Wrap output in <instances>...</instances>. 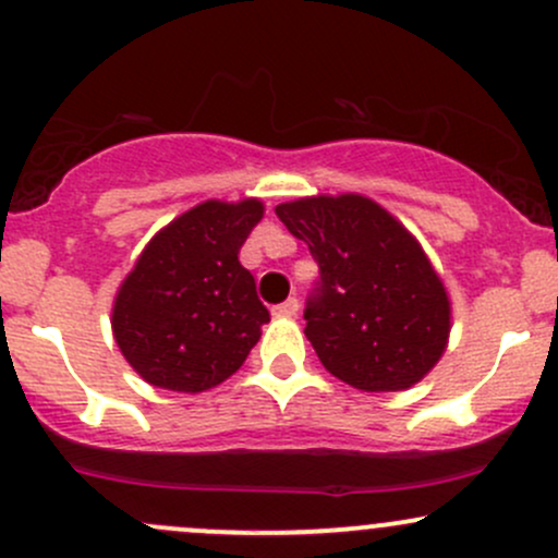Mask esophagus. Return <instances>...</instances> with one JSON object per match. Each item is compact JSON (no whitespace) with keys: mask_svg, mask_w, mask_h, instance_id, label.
I'll return each instance as SVG.
<instances>
[{"mask_svg":"<svg viewBox=\"0 0 558 558\" xmlns=\"http://www.w3.org/2000/svg\"><path fill=\"white\" fill-rule=\"evenodd\" d=\"M298 311H300V303L295 298H290V300H284V303H279V305H274V316H281V318H290V316H298Z\"/></svg>","mask_w":558,"mask_h":558,"instance_id":"obj_1","label":"esophagus"}]
</instances>
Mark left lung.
I'll list each match as a JSON object with an SVG mask.
<instances>
[{
	"label": "left lung",
	"instance_id": "1",
	"mask_svg": "<svg viewBox=\"0 0 558 558\" xmlns=\"http://www.w3.org/2000/svg\"><path fill=\"white\" fill-rule=\"evenodd\" d=\"M277 216L318 263L305 337L324 368L363 392L424 379L446 353L450 300L411 231L363 195L300 197Z\"/></svg>",
	"mask_w": 558,
	"mask_h": 558
}]
</instances>
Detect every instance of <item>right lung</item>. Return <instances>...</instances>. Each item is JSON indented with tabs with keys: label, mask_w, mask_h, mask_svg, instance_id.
<instances>
[{
	"label": "right lung",
	"mask_w": 558,
	"mask_h": 558,
	"mask_svg": "<svg viewBox=\"0 0 558 558\" xmlns=\"http://www.w3.org/2000/svg\"><path fill=\"white\" fill-rule=\"evenodd\" d=\"M260 218V199H208L142 250L116 295L112 335L144 381L203 392L245 363L268 322L253 274L240 263Z\"/></svg>",
	"instance_id": "1"
}]
</instances>
